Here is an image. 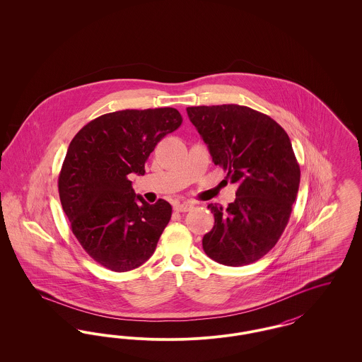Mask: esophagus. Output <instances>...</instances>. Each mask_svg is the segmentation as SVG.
I'll list each match as a JSON object with an SVG mask.
<instances>
[{"label":"esophagus","mask_w":362,"mask_h":362,"mask_svg":"<svg viewBox=\"0 0 362 362\" xmlns=\"http://www.w3.org/2000/svg\"><path fill=\"white\" fill-rule=\"evenodd\" d=\"M192 209V205L191 204H187V202H183V204H177V205H175V210L176 211H179V213H186V211H189Z\"/></svg>","instance_id":"obj_1"}]
</instances>
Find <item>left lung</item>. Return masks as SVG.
I'll return each mask as SVG.
<instances>
[{
  "instance_id": "1",
  "label": "left lung",
  "mask_w": 362,
  "mask_h": 362,
  "mask_svg": "<svg viewBox=\"0 0 362 362\" xmlns=\"http://www.w3.org/2000/svg\"><path fill=\"white\" fill-rule=\"evenodd\" d=\"M189 121L230 183L236 199L210 204L214 226L202 239L209 258L232 267L264 257L288 225L300 167L286 132L270 117L238 104L187 107Z\"/></svg>"
}]
</instances>
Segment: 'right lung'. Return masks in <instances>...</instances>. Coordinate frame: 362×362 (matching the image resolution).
<instances>
[{
  "mask_svg": "<svg viewBox=\"0 0 362 362\" xmlns=\"http://www.w3.org/2000/svg\"><path fill=\"white\" fill-rule=\"evenodd\" d=\"M176 108L122 110L89 122L71 139L58 177L62 209L86 254L117 273L152 257L173 207L137 195L130 173L144 175L157 142L182 124Z\"/></svg>",
  "mask_w": 362,
  "mask_h": 362,
  "instance_id": "1",
  "label": "right lung"
}]
</instances>
